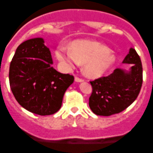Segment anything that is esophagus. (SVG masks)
<instances>
[{"label": "esophagus", "mask_w": 153, "mask_h": 153, "mask_svg": "<svg viewBox=\"0 0 153 153\" xmlns=\"http://www.w3.org/2000/svg\"><path fill=\"white\" fill-rule=\"evenodd\" d=\"M75 81H76V82H82V81H84V80H83L82 78H78V77H75Z\"/></svg>", "instance_id": "34e87169"}]
</instances>
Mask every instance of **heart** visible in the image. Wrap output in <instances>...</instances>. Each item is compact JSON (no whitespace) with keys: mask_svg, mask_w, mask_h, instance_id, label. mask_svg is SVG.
<instances>
[{"mask_svg":"<svg viewBox=\"0 0 153 153\" xmlns=\"http://www.w3.org/2000/svg\"><path fill=\"white\" fill-rule=\"evenodd\" d=\"M58 61L68 68L84 64L83 71L89 78H98L113 66L115 56L106 46L98 41L78 40L70 48L63 44L55 52Z\"/></svg>","mask_w":153,"mask_h":153,"instance_id":"obj_1","label":"heart"}]
</instances>
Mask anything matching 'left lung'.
<instances>
[{
    "instance_id": "left-lung-1",
    "label": "left lung",
    "mask_w": 153,
    "mask_h": 153,
    "mask_svg": "<svg viewBox=\"0 0 153 153\" xmlns=\"http://www.w3.org/2000/svg\"><path fill=\"white\" fill-rule=\"evenodd\" d=\"M132 64L129 72L115 69L106 77L90 81L92 92L89 99L91 110L97 115L109 116L122 112L135 101L143 82L141 58L131 48L123 61Z\"/></svg>"
}]
</instances>
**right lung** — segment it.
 <instances>
[{
    "instance_id": "obj_1",
    "label": "right lung",
    "mask_w": 153,
    "mask_h": 153,
    "mask_svg": "<svg viewBox=\"0 0 153 153\" xmlns=\"http://www.w3.org/2000/svg\"><path fill=\"white\" fill-rule=\"evenodd\" d=\"M49 49L41 38L20 44L10 63L11 90L21 106L32 113L49 115L61 107L63 97L74 76L52 67Z\"/></svg>"
}]
</instances>
